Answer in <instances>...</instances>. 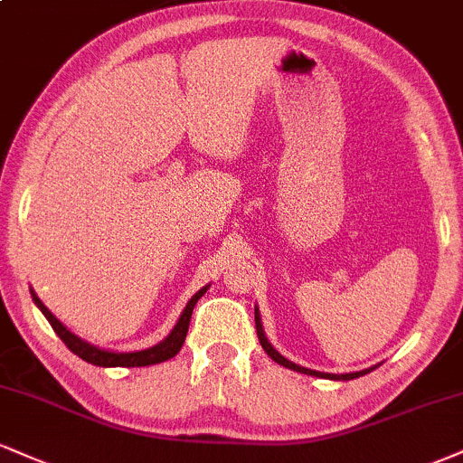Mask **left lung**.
<instances>
[{"label":"left lung","mask_w":463,"mask_h":463,"mask_svg":"<svg viewBox=\"0 0 463 463\" xmlns=\"http://www.w3.org/2000/svg\"><path fill=\"white\" fill-rule=\"evenodd\" d=\"M254 321H256V334H259V341H260V345H263V349L267 352V355H269V358L274 360V362H278V364L287 366V369H291V371L304 373V375L323 377V380H338V382H347V380H355V377H360V375H366V373H371L373 369H375V366H373V369L355 371V373H341V375H336V373H321V371L306 369V366H299V364H295V362L287 360L285 355H280V354L276 352L274 347H271V343L267 341V336H265V332H263V323H260V313H259V308H254Z\"/></svg>","instance_id":"left-lung-1"}]
</instances>
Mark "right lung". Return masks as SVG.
Masks as SVG:
<instances>
[{
  "instance_id": "right-lung-1",
  "label": "right lung",
  "mask_w": 463,
  "mask_h": 463,
  "mask_svg": "<svg viewBox=\"0 0 463 463\" xmlns=\"http://www.w3.org/2000/svg\"><path fill=\"white\" fill-rule=\"evenodd\" d=\"M207 288H209V285L200 288V291L194 295L192 299H189L185 310L181 313V319L176 321V326L172 327V332L164 338V341L155 345V347L142 349V352H125V354L109 352V349H99L90 343L81 341V338L75 336V334H72L69 327L64 326V323H60L58 319H55V315H52V310H49L47 306L38 299V295L32 291V288H30V293H32V299H34V304L41 308V313L47 317L49 323H52L55 334H58L66 347H69L75 355H80L81 360L90 362V364H94V366H148V364H159V362L175 358V355L181 352L183 343H185L187 330H189V319H192L194 306H196L198 299L207 293Z\"/></svg>"
}]
</instances>
